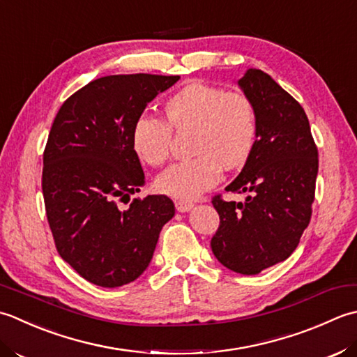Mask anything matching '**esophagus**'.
Returning <instances> with one entry per match:
<instances>
[{
  "instance_id": "1",
  "label": "esophagus",
  "mask_w": 357,
  "mask_h": 357,
  "mask_svg": "<svg viewBox=\"0 0 357 357\" xmlns=\"http://www.w3.org/2000/svg\"><path fill=\"white\" fill-rule=\"evenodd\" d=\"M176 208H177L178 213H188V211H191L194 208V205L191 202L178 200V202H176Z\"/></svg>"
}]
</instances>
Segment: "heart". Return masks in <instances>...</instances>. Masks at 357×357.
<instances>
[{
	"label": "heart",
	"mask_w": 357,
	"mask_h": 357,
	"mask_svg": "<svg viewBox=\"0 0 357 357\" xmlns=\"http://www.w3.org/2000/svg\"><path fill=\"white\" fill-rule=\"evenodd\" d=\"M166 123L149 115L137 120L132 148L143 163L163 165L169 157L171 126L195 128V158L169 166L157 177V188L171 197L191 200L214 186L222 168L231 171L250 158L257 137L256 111L240 92L192 82L181 87L165 106Z\"/></svg>",
	"instance_id": "heart-1"
}]
</instances>
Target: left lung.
Here are the masks:
<instances>
[{"instance_id": "1", "label": "left lung", "mask_w": 357, "mask_h": 357, "mask_svg": "<svg viewBox=\"0 0 357 357\" xmlns=\"http://www.w3.org/2000/svg\"><path fill=\"white\" fill-rule=\"evenodd\" d=\"M237 84L256 111L257 137L225 191L248 195L213 200L220 227L211 248L228 270L252 275L287 260L299 245L311 219L319 160L303 107L266 72L248 69Z\"/></svg>"}]
</instances>
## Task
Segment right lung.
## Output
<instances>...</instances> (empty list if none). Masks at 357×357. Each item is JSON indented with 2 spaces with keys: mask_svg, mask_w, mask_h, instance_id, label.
<instances>
[{
  "mask_svg": "<svg viewBox=\"0 0 357 357\" xmlns=\"http://www.w3.org/2000/svg\"><path fill=\"white\" fill-rule=\"evenodd\" d=\"M178 75H107L58 111L43 155V195L58 254L87 282L117 288L149 266L163 225L176 214L168 195L117 202L140 192L144 172L132 129L144 107Z\"/></svg>",
  "mask_w": 357,
  "mask_h": 357,
  "instance_id": "obj_1",
  "label": "right lung"
}]
</instances>
